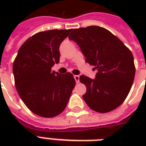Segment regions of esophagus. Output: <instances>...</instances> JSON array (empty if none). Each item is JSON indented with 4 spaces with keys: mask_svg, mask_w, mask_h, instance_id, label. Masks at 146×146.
<instances>
[{
    "mask_svg": "<svg viewBox=\"0 0 146 146\" xmlns=\"http://www.w3.org/2000/svg\"><path fill=\"white\" fill-rule=\"evenodd\" d=\"M74 79H75L76 82H80V76L78 75H75L74 76Z\"/></svg>",
    "mask_w": 146,
    "mask_h": 146,
    "instance_id": "1",
    "label": "esophagus"
}]
</instances>
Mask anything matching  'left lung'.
<instances>
[{
    "label": "left lung",
    "instance_id": "obj_1",
    "mask_svg": "<svg viewBox=\"0 0 146 146\" xmlns=\"http://www.w3.org/2000/svg\"><path fill=\"white\" fill-rule=\"evenodd\" d=\"M69 39L77 43L86 62L98 70L95 80L80 76L86 86L82 98L93 111L107 113L124 102L133 86L136 68L133 54L108 29L100 26L73 29Z\"/></svg>",
    "mask_w": 146,
    "mask_h": 146
}]
</instances>
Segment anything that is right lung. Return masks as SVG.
Returning <instances> with one entry per match:
<instances>
[{"instance_id":"right-lung-1","label":"right lung","mask_w":146,"mask_h":146,"mask_svg":"<svg viewBox=\"0 0 146 146\" xmlns=\"http://www.w3.org/2000/svg\"><path fill=\"white\" fill-rule=\"evenodd\" d=\"M72 29L40 32L19 49L13 64L15 86L22 101L33 113L54 117L66 108L74 89L73 74L51 71L60 60V44Z\"/></svg>"}]
</instances>
